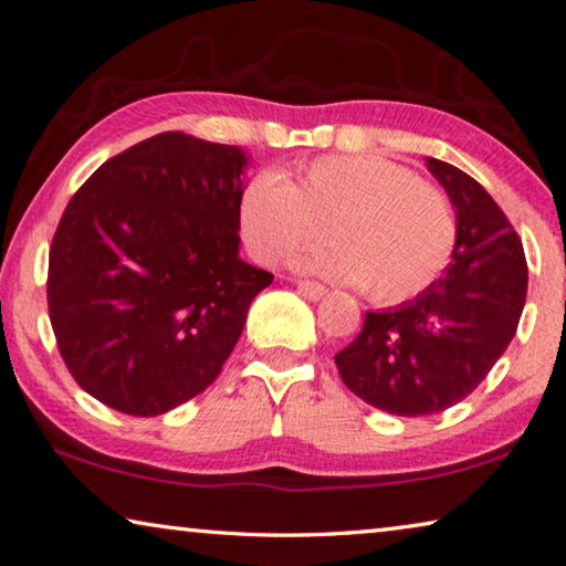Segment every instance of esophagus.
<instances>
[{
  "label": "esophagus",
  "mask_w": 566,
  "mask_h": 566,
  "mask_svg": "<svg viewBox=\"0 0 566 566\" xmlns=\"http://www.w3.org/2000/svg\"><path fill=\"white\" fill-rule=\"evenodd\" d=\"M298 293L308 301H321L326 295V289L316 281H298Z\"/></svg>",
  "instance_id": "1"
}]
</instances>
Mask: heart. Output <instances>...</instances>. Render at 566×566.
<instances>
[{"mask_svg":"<svg viewBox=\"0 0 566 566\" xmlns=\"http://www.w3.org/2000/svg\"><path fill=\"white\" fill-rule=\"evenodd\" d=\"M245 245L275 265L332 234L336 245L301 255L295 268L346 285H367L381 303H402L438 281L455 250L448 197L381 156H321L289 181L258 171L238 202Z\"/></svg>","mask_w":566,"mask_h":566,"instance_id":"obj_1","label":"heart"}]
</instances>
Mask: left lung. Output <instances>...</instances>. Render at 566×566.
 Here are the masks:
<instances>
[{
	"mask_svg": "<svg viewBox=\"0 0 566 566\" xmlns=\"http://www.w3.org/2000/svg\"><path fill=\"white\" fill-rule=\"evenodd\" d=\"M424 161L455 207L453 263L417 298L367 311L359 336L334 356L356 397L399 417L448 410L489 377L528 283L524 245L493 197L453 164Z\"/></svg>",
	"mask_w": 566,
	"mask_h": 566,
	"instance_id": "1",
	"label": "left lung"
}]
</instances>
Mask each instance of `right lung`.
I'll list each match as a JSON object with an SVG mask.
<instances>
[{"label": "right lung", "mask_w": 566, "mask_h": 566, "mask_svg": "<svg viewBox=\"0 0 566 566\" xmlns=\"http://www.w3.org/2000/svg\"><path fill=\"white\" fill-rule=\"evenodd\" d=\"M248 156L156 134L91 174L52 238L48 308L73 379L113 410L154 417L222 371L273 275L240 260Z\"/></svg>", "instance_id": "obj_1"}]
</instances>
